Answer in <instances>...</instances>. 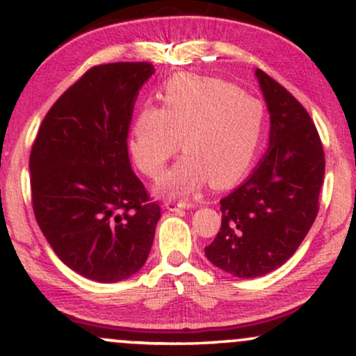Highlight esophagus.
Listing matches in <instances>:
<instances>
[{
    "label": "esophagus",
    "mask_w": 356,
    "mask_h": 356,
    "mask_svg": "<svg viewBox=\"0 0 356 356\" xmlns=\"http://www.w3.org/2000/svg\"><path fill=\"white\" fill-rule=\"evenodd\" d=\"M165 207L169 209L170 212L174 211H181V209H189V207H192V204L189 202H175V201H167L165 202Z\"/></svg>",
    "instance_id": "obj_1"
}]
</instances>
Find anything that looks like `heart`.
Returning a JSON list of instances; mask_svg holds the SVG:
<instances>
[{"mask_svg":"<svg viewBox=\"0 0 356 356\" xmlns=\"http://www.w3.org/2000/svg\"><path fill=\"white\" fill-rule=\"evenodd\" d=\"M162 107H145L130 125L129 150L142 174L159 177L181 147L186 154L157 184L167 195H187L207 181L229 187L254 162L266 129L264 105L238 85L181 73L165 83Z\"/></svg>","mask_w":356,"mask_h":356,"instance_id":"b5f03b06","label":"heart"}]
</instances>
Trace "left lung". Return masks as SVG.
Masks as SVG:
<instances>
[{"instance_id": "8db88e82", "label": "left lung", "mask_w": 356, "mask_h": 356, "mask_svg": "<svg viewBox=\"0 0 356 356\" xmlns=\"http://www.w3.org/2000/svg\"><path fill=\"white\" fill-rule=\"evenodd\" d=\"M269 110V147L252 174L220 199L222 222L206 256L238 277H257L289 259L316 219L325 152L312 117L257 68Z\"/></svg>"}]
</instances>
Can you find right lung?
<instances>
[{"label":"right lung","mask_w":356,"mask_h":356,"mask_svg":"<svg viewBox=\"0 0 356 356\" xmlns=\"http://www.w3.org/2000/svg\"><path fill=\"white\" fill-rule=\"evenodd\" d=\"M147 61L97 65L53 104L30 154L36 222L55 254L100 283L144 266L161 206L130 167L127 137Z\"/></svg>","instance_id":"obj_1"}]
</instances>
